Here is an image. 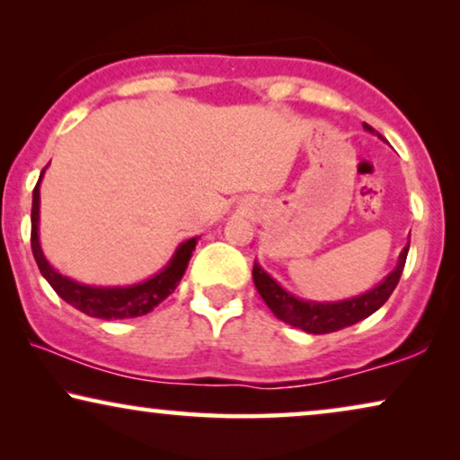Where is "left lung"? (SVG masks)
Masks as SVG:
<instances>
[{"label":"left lung","mask_w":460,"mask_h":460,"mask_svg":"<svg viewBox=\"0 0 460 460\" xmlns=\"http://www.w3.org/2000/svg\"><path fill=\"white\" fill-rule=\"evenodd\" d=\"M364 129L370 131V134L375 131L367 123H364ZM408 244L402 249L395 268L379 282V285L349 299L324 301L323 304V301L295 297L293 293L282 288L257 261L253 263V282L257 287V293L261 295V299L266 301V305L274 312L276 318L295 326V329L310 332V335H324V332H335L345 329V326L360 323V320L368 318L370 314H375L383 304H385L389 295L394 293L395 285H398L402 270H404Z\"/></svg>","instance_id":"obj_1"}]
</instances>
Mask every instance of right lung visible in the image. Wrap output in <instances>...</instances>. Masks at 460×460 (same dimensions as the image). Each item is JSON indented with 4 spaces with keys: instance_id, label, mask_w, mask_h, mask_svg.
<instances>
[{
    "instance_id": "1",
    "label": "right lung",
    "mask_w": 460,
    "mask_h": 460,
    "mask_svg": "<svg viewBox=\"0 0 460 460\" xmlns=\"http://www.w3.org/2000/svg\"><path fill=\"white\" fill-rule=\"evenodd\" d=\"M48 167H43L33 190V209H31V249H33V257L40 266V272L43 279L49 282V287L60 295L66 304L77 307L79 312L87 314L92 318L102 320H123V318H136L144 316V314L153 312L163 299L169 297L180 285L181 276H184L188 261H190L192 251L197 247L199 238H188L175 249L172 260L159 274L150 276V279L136 282V285L128 287H96V285H84L68 276H62L58 270L52 268V263L46 260L40 243V184L43 173Z\"/></svg>"
}]
</instances>
